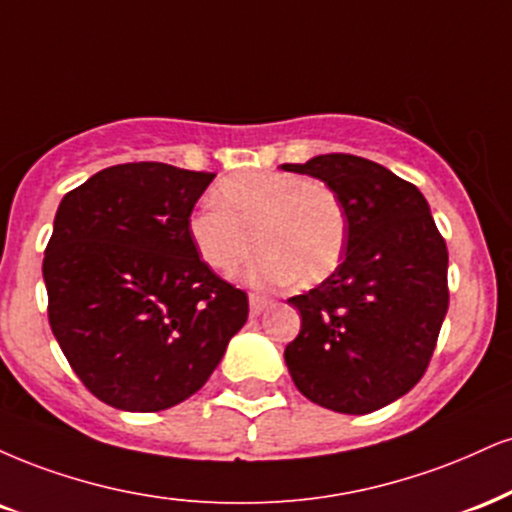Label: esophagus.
<instances>
[{
  "instance_id": "34e87169",
  "label": "esophagus",
  "mask_w": 512,
  "mask_h": 512,
  "mask_svg": "<svg viewBox=\"0 0 512 512\" xmlns=\"http://www.w3.org/2000/svg\"><path fill=\"white\" fill-rule=\"evenodd\" d=\"M269 303H272V300H269L267 295H257V293H250V315H252V317L262 315V312H264V307H267Z\"/></svg>"
}]
</instances>
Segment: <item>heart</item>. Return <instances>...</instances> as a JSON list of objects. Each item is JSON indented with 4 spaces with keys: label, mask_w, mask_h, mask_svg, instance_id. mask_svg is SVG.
<instances>
[{
    "label": "heart",
    "mask_w": 512,
    "mask_h": 512,
    "mask_svg": "<svg viewBox=\"0 0 512 512\" xmlns=\"http://www.w3.org/2000/svg\"><path fill=\"white\" fill-rule=\"evenodd\" d=\"M214 200L188 217V238L212 272L229 276L264 252L248 279L262 283L324 281L346 248V209L326 183L291 171H245L224 178ZM258 240H254V233Z\"/></svg>",
    "instance_id": "obj_1"
}]
</instances>
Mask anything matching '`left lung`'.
I'll return each instance as SVG.
<instances>
[{"mask_svg":"<svg viewBox=\"0 0 512 512\" xmlns=\"http://www.w3.org/2000/svg\"><path fill=\"white\" fill-rule=\"evenodd\" d=\"M283 169L334 188L348 221L336 272L288 298L303 317L288 372L312 403L367 415L427 372L448 310L446 240L420 190L377 162L336 152Z\"/></svg>","mask_w":512,"mask_h":512,"instance_id":"1","label":"left lung"}]
</instances>
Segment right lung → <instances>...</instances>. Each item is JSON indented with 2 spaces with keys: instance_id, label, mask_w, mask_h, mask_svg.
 Wrapping results in <instances>:
<instances>
[{
  "instance_id": "1",
  "label": "right lung",
  "mask_w": 512,
  "mask_h": 512,
  "mask_svg": "<svg viewBox=\"0 0 512 512\" xmlns=\"http://www.w3.org/2000/svg\"><path fill=\"white\" fill-rule=\"evenodd\" d=\"M212 178L162 162L116 164L57 209L42 262L49 326L85 389L112 408L183 403L248 319V295L188 238Z\"/></svg>"
}]
</instances>
